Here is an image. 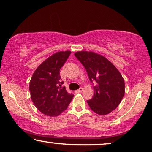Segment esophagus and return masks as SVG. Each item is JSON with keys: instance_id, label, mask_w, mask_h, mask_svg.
I'll use <instances>...</instances> for the list:
<instances>
[{"instance_id": "34e87169", "label": "esophagus", "mask_w": 152, "mask_h": 152, "mask_svg": "<svg viewBox=\"0 0 152 152\" xmlns=\"http://www.w3.org/2000/svg\"><path fill=\"white\" fill-rule=\"evenodd\" d=\"M82 91H83V88H80L78 90H77V91H76V92H82Z\"/></svg>"}]
</instances>
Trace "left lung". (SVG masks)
<instances>
[{"label": "left lung", "instance_id": "obj_1", "mask_svg": "<svg viewBox=\"0 0 152 152\" xmlns=\"http://www.w3.org/2000/svg\"><path fill=\"white\" fill-rule=\"evenodd\" d=\"M86 68L89 80L94 81V96L87 102L94 113L107 115L119 106L125 94V82L116 67L94 51L74 53Z\"/></svg>", "mask_w": 152, "mask_h": 152}]
</instances>
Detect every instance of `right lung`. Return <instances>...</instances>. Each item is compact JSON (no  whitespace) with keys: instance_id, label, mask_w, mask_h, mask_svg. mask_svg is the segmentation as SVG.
Instances as JSON below:
<instances>
[{"instance_id":"1","label":"right lung","mask_w":152,"mask_h":152,"mask_svg":"<svg viewBox=\"0 0 152 152\" xmlns=\"http://www.w3.org/2000/svg\"><path fill=\"white\" fill-rule=\"evenodd\" d=\"M70 51H58L37 67L29 82L31 99L41 113L57 117L64 112L74 97L61 81L60 68L70 55Z\"/></svg>"}]
</instances>
